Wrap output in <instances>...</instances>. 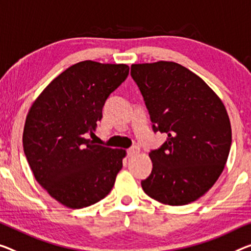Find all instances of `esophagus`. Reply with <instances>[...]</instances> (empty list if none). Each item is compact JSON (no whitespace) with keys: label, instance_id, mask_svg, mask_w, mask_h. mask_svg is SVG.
Returning <instances> with one entry per match:
<instances>
[{"label":"esophagus","instance_id":"34e87169","mask_svg":"<svg viewBox=\"0 0 251 251\" xmlns=\"http://www.w3.org/2000/svg\"><path fill=\"white\" fill-rule=\"evenodd\" d=\"M128 156L129 157H133V156H136V155H138L139 152H140V149H139L138 147H131V148H129L128 149Z\"/></svg>","mask_w":251,"mask_h":251}]
</instances>
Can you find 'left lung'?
I'll list each match as a JSON object with an SVG mask.
<instances>
[{
    "instance_id": "1",
    "label": "left lung",
    "mask_w": 251,
    "mask_h": 251,
    "mask_svg": "<svg viewBox=\"0 0 251 251\" xmlns=\"http://www.w3.org/2000/svg\"><path fill=\"white\" fill-rule=\"evenodd\" d=\"M152 122L167 140L149 157L141 182L150 198L167 205L194 202L217 182L228 160L231 125L225 104L190 69L174 61L131 65Z\"/></svg>"
}]
</instances>
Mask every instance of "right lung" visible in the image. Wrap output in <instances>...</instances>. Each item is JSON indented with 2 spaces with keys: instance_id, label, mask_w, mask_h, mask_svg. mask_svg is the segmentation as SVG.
I'll return each instance as SVG.
<instances>
[{
  "instance_id": "right-lung-1",
  "label": "right lung",
  "mask_w": 251,
  "mask_h": 251,
  "mask_svg": "<svg viewBox=\"0 0 251 251\" xmlns=\"http://www.w3.org/2000/svg\"><path fill=\"white\" fill-rule=\"evenodd\" d=\"M128 75V65L80 61L52 79L30 107L22 137L26 160L37 182L69 209L101 201L121 171L126 150L94 145L86 136Z\"/></svg>"
}]
</instances>
